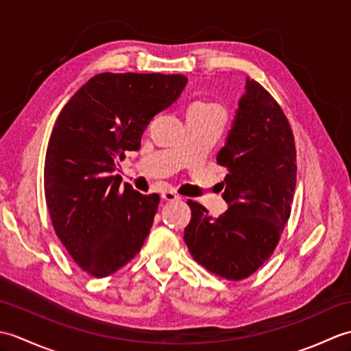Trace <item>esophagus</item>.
I'll return each instance as SVG.
<instances>
[{
    "label": "esophagus",
    "mask_w": 351,
    "mask_h": 351,
    "mask_svg": "<svg viewBox=\"0 0 351 351\" xmlns=\"http://www.w3.org/2000/svg\"><path fill=\"white\" fill-rule=\"evenodd\" d=\"M161 197H162L164 200H167V202H173V200H181V196L176 195V193L171 191V190L162 191V193H161Z\"/></svg>",
    "instance_id": "34e87169"
}]
</instances>
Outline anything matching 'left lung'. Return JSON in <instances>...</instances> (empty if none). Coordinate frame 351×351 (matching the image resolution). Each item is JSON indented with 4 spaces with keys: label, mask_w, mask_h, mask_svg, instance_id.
Here are the masks:
<instances>
[{
    "label": "left lung",
    "mask_w": 351,
    "mask_h": 351,
    "mask_svg": "<svg viewBox=\"0 0 351 351\" xmlns=\"http://www.w3.org/2000/svg\"><path fill=\"white\" fill-rule=\"evenodd\" d=\"M217 162L228 169V211L213 219L189 200L184 241L196 263L228 280L255 273L273 255L291 214L295 143L280 106L255 80H245L232 128Z\"/></svg>",
    "instance_id": "1"
}]
</instances>
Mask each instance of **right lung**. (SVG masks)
<instances>
[{
	"label": "right lung",
	"mask_w": 351,
	"mask_h": 351,
	"mask_svg": "<svg viewBox=\"0 0 351 351\" xmlns=\"http://www.w3.org/2000/svg\"><path fill=\"white\" fill-rule=\"evenodd\" d=\"M187 77L98 73L58 114L45 156V197L57 237L81 270L106 276L128 264L152 228L158 195H141L111 173L138 151L155 114L182 93Z\"/></svg>",
	"instance_id": "right-lung-1"
}]
</instances>
